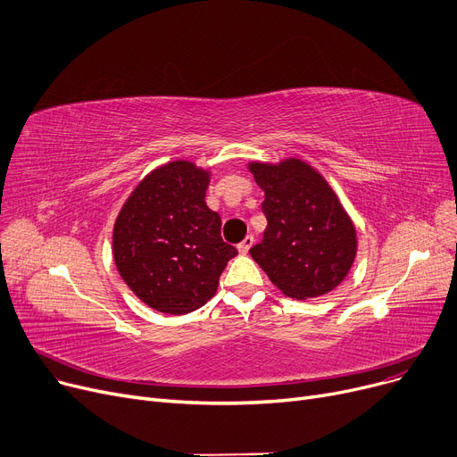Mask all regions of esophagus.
I'll list each match as a JSON object with an SVG mask.
<instances>
[{
	"label": "esophagus",
	"instance_id": "esophagus-1",
	"mask_svg": "<svg viewBox=\"0 0 457 457\" xmlns=\"http://www.w3.org/2000/svg\"><path fill=\"white\" fill-rule=\"evenodd\" d=\"M253 246V237L252 235H246L241 243H238V252L241 253H248V250Z\"/></svg>",
	"mask_w": 457,
	"mask_h": 457
}]
</instances>
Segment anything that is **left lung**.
<instances>
[{"label":"left lung","instance_id":"obj_1","mask_svg":"<svg viewBox=\"0 0 457 457\" xmlns=\"http://www.w3.org/2000/svg\"><path fill=\"white\" fill-rule=\"evenodd\" d=\"M250 172L265 190L262 241L250 248L278 289L298 300L333 291L348 274L355 228L328 181L300 159L279 164L252 162Z\"/></svg>","mask_w":457,"mask_h":457}]
</instances>
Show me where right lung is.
I'll list each match as a JSON object with an SVG mask.
<instances>
[{
  "mask_svg": "<svg viewBox=\"0 0 457 457\" xmlns=\"http://www.w3.org/2000/svg\"><path fill=\"white\" fill-rule=\"evenodd\" d=\"M209 174L188 161L168 162L144 178L112 231L116 269L146 305L185 315L211 300L228 261L222 220L205 204Z\"/></svg>",
  "mask_w": 457,
  "mask_h": 457,
  "instance_id": "add662e5",
  "label": "right lung"
}]
</instances>
